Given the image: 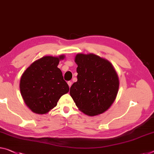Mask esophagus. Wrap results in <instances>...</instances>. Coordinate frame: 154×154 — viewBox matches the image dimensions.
Listing matches in <instances>:
<instances>
[{
  "label": "esophagus",
  "mask_w": 154,
  "mask_h": 154,
  "mask_svg": "<svg viewBox=\"0 0 154 154\" xmlns=\"http://www.w3.org/2000/svg\"><path fill=\"white\" fill-rule=\"evenodd\" d=\"M67 84H68V85H69V87H71V86H72V81H68Z\"/></svg>",
  "instance_id": "1"
}]
</instances>
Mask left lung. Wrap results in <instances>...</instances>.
<instances>
[{
	"label": "left lung",
	"mask_w": 154,
	"mask_h": 154,
	"mask_svg": "<svg viewBox=\"0 0 154 154\" xmlns=\"http://www.w3.org/2000/svg\"><path fill=\"white\" fill-rule=\"evenodd\" d=\"M77 82L70 96L82 112L94 116L106 112L116 98L119 80L110 62L94 54H78Z\"/></svg>",
	"instance_id": "1"
}]
</instances>
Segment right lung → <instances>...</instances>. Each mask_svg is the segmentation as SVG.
I'll return each instance as SVG.
<instances>
[{"label": "right lung", "mask_w": 154, "mask_h": 154, "mask_svg": "<svg viewBox=\"0 0 154 154\" xmlns=\"http://www.w3.org/2000/svg\"><path fill=\"white\" fill-rule=\"evenodd\" d=\"M59 57L44 56L34 61L23 73L20 90L26 105L33 112L44 114L57 105L61 96L68 93L69 85L58 68Z\"/></svg>", "instance_id": "1"}]
</instances>
